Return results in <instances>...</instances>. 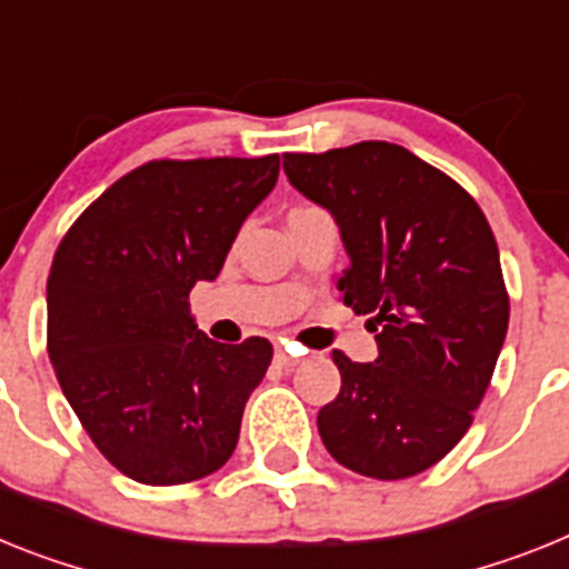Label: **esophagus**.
<instances>
[{
	"label": "esophagus",
	"instance_id": "obj_1",
	"mask_svg": "<svg viewBox=\"0 0 569 569\" xmlns=\"http://www.w3.org/2000/svg\"><path fill=\"white\" fill-rule=\"evenodd\" d=\"M274 363L278 367H298L300 363V355L298 352H289V349H274Z\"/></svg>",
	"mask_w": 569,
	"mask_h": 569
}]
</instances>
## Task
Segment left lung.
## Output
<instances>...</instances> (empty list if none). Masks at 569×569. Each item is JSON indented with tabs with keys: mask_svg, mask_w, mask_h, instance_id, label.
<instances>
[{
	"mask_svg": "<svg viewBox=\"0 0 569 569\" xmlns=\"http://www.w3.org/2000/svg\"><path fill=\"white\" fill-rule=\"evenodd\" d=\"M283 171L335 217L349 257L340 291L378 343L372 363L332 355L340 395L318 412L323 447L360 476H418L463 438L507 338L490 223L456 180L392 142L283 154Z\"/></svg>",
	"mask_w": 569,
	"mask_h": 569,
	"instance_id": "1",
	"label": "left lung"
}]
</instances>
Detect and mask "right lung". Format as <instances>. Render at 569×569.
Instances as JSON below:
<instances>
[{
    "label": "right lung",
    "mask_w": 569,
    "mask_h": 569,
    "mask_svg": "<svg viewBox=\"0 0 569 569\" xmlns=\"http://www.w3.org/2000/svg\"><path fill=\"white\" fill-rule=\"evenodd\" d=\"M280 157L157 160L82 211L48 274V355L91 441L151 487L206 478L231 458L271 343L211 340L189 309L217 280Z\"/></svg>",
    "instance_id": "right-lung-1"
}]
</instances>
